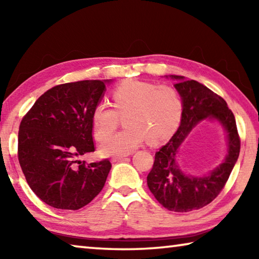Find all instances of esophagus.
Here are the masks:
<instances>
[{
    "label": "esophagus",
    "mask_w": 259,
    "mask_h": 259,
    "mask_svg": "<svg viewBox=\"0 0 259 259\" xmlns=\"http://www.w3.org/2000/svg\"><path fill=\"white\" fill-rule=\"evenodd\" d=\"M123 159H125V155H121V156H115V157H112L111 159V161L113 162H117V161H121V160H123Z\"/></svg>",
    "instance_id": "obj_1"
}]
</instances>
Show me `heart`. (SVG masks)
Segmentation results:
<instances>
[{"instance_id":"1","label":"heart","mask_w":259,"mask_h":259,"mask_svg":"<svg viewBox=\"0 0 259 259\" xmlns=\"http://www.w3.org/2000/svg\"><path fill=\"white\" fill-rule=\"evenodd\" d=\"M113 107L100 102L96 105L91 121L95 137L103 140L124 117V131L106 138L100 145L103 155H125L147 139L150 144L164 142L176 133L183 116V100L170 85L126 81L112 95Z\"/></svg>"}]
</instances>
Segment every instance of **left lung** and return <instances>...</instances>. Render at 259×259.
Segmentation results:
<instances>
[{
	"label": "left lung",
	"mask_w": 259,
	"mask_h": 259,
	"mask_svg": "<svg viewBox=\"0 0 259 259\" xmlns=\"http://www.w3.org/2000/svg\"><path fill=\"white\" fill-rule=\"evenodd\" d=\"M169 77L177 81L175 88L183 100V116L176 134L155 153L147 186L165 209L188 212L209 204L224 188L238 161L240 137L233 113L221 96L198 81L185 80L179 75ZM205 118L216 119L223 125L228 138V155L225 162L207 177L185 175L179 168L177 155L190 130Z\"/></svg>",
	"instance_id": "obj_1"
}]
</instances>
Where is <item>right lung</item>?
<instances>
[{"label":"right lung","instance_id":"1","mask_svg":"<svg viewBox=\"0 0 259 259\" xmlns=\"http://www.w3.org/2000/svg\"><path fill=\"white\" fill-rule=\"evenodd\" d=\"M108 80H84L51 88L20 122L18 160L29 187L57 209L77 210L103 190L112 168L105 159L77 157L95 151L91 114Z\"/></svg>","mask_w":259,"mask_h":259}]
</instances>
